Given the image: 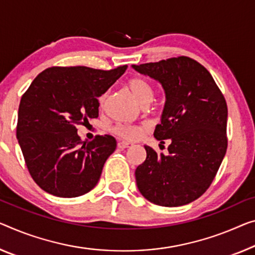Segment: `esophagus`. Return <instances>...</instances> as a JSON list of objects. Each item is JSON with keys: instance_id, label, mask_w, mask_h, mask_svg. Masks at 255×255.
Returning <instances> with one entry per match:
<instances>
[{"instance_id": "34e87169", "label": "esophagus", "mask_w": 255, "mask_h": 255, "mask_svg": "<svg viewBox=\"0 0 255 255\" xmlns=\"http://www.w3.org/2000/svg\"><path fill=\"white\" fill-rule=\"evenodd\" d=\"M131 146H132L131 143L125 142V141H119V142H117V147L121 148V149H125V148H128Z\"/></svg>"}]
</instances>
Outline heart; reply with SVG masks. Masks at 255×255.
I'll return each mask as SVG.
<instances>
[{
    "instance_id": "1",
    "label": "heart",
    "mask_w": 255,
    "mask_h": 255,
    "mask_svg": "<svg viewBox=\"0 0 255 255\" xmlns=\"http://www.w3.org/2000/svg\"><path fill=\"white\" fill-rule=\"evenodd\" d=\"M127 87L141 106H147L152 100L154 90H152V87L149 82L144 80V78L138 76L132 77L128 81ZM106 99H107V93H104V95L99 98V103L101 107L105 105ZM112 132L122 139L128 141H135L139 140L141 136L146 133V128L139 127V125L119 123L115 124L114 127L112 128Z\"/></svg>"
}]
</instances>
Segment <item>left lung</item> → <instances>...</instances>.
<instances>
[{"mask_svg": "<svg viewBox=\"0 0 255 255\" xmlns=\"http://www.w3.org/2000/svg\"><path fill=\"white\" fill-rule=\"evenodd\" d=\"M160 82L166 103L155 138L170 140L168 155L144 146L146 160L135 180L144 198L160 206H181L205 193L228 147V108L221 90L204 66L179 56L133 66Z\"/></svg>", "mask_w": 255, "mask_h": 255, "instance_id": "left-lung-1", "label": "left lung"}]
</instances>
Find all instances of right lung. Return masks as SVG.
<instances>
[{
	"label": "right lung",
	"mask_w": 255,
	"mask_h": 255,
	"mask_svg": "<svg viewBox=\"0 0 255 255\" xmlns=\"http://www.w3.org/2000/svg\"><path fill=\"white\" fill-rule=\"evenodd\" d=\"M127 68V65L109 70L53 66L38 74L22 95L17 139L30 177L46 193L77 197L99 181L116 140L98 134L82 142L77 127L99 116L98 97Z\"/></svg>",
	"instance_id": "right-lung-1"
}]
</instances>
